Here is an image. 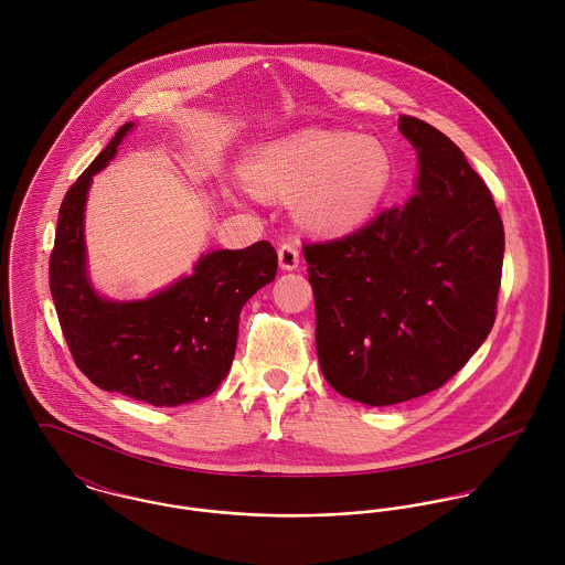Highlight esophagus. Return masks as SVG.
<instances>
[{
	"mask_svg": "<svg viewBox=\"0 0 565 565\" xmlns=\"http://www.w3.org/2000/svg\"><path fill=\"white\" fill-rule=\"evenodd\" d=\"M278 260L282 269H296L300 265V247L294 239L280 243L278 247Z\"/></svg>",
	"mask_w": 565,
	"mask_h": 565,
	"instance_id": "obj_1",
	"label": "esophagus"
}]
</instances>
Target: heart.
<instances>
[{"mask_svg": "<svg viewBox=\"0 0 565 565\" xmlns=\"http://www.w3.org/2000/svg\"><path fill=\"white\" fill-rule=\"evenodd\" d=\"M245 173L267 198H291L307 189L305 217L322 231H343L376 206L390 162L374 139L309 128L258 148Z\"/></svg>", "mask_w": 565, "mask_h": 565, "instance_id": "obj_1", "label": "heart"}]
</instances>
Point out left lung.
Here are the masks:
<instances>
[{"instance_id":"8db88e82","label":"left lung","mask_w":565,"mask_h":565,"mask_svg":"<svg viewBox=\"0 0 565 565\" xmlns=\"http://www.w3.org/2000/svg\"><path fill=\"white\" fill-rule=\"evenodd\" d=\"M417 193L363 228L305 243L326 381L372 406L446 385L481 348L502 276L504 231L489 189L430 124L401 115Z\"/></svg>"}]
</instances>
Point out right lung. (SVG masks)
Listing matches in <instances>:
<instances>
[{"mask_svg":"<svg viewBox=\"0 0 565 565\" xmlns=\"http://www.w3.org/2000/svg\"><path fill=\"white\" fill-rule=\"evenodd\" d=\"M130 128L132 121L124 124L70 186L50 256V289L70 352L93 385L154 406H178L211 396L226 379L243 305L274 280L278 254L269 242L217 249L200 258L193 276L154 298H99L84 269V200L93 173L117 154Z\"/></svg>","mask_w":565,"mask_h":565,"instance_id":"right-lung-1","label":"right lung"}]
</instances>
